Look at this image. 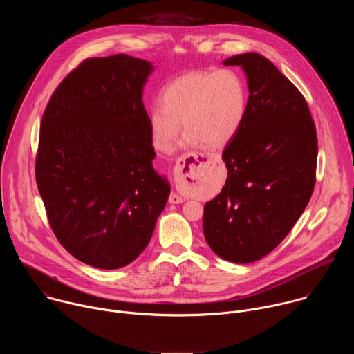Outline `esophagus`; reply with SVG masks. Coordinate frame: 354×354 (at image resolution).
<instances>
[{"label": "esophagus", "instance_id": "obj_1", "mask_svg": "<svg viewBox=\"0 0 354 354\" xmlns=\"http://www.w3.org/2000/svg\"><path fill=\"white\" fill-rule=\"evenodd\" d=\"M217 156L213 154H187L180 158H178L175 165V179L178 182H186L187 178H193V171L197 165H203L207 162L217 161ZM169 203L171 205H179L183 203V197H180L176 193L169 194Z\"/></svg>", "mask_w": 354, "mask_h": 354}]
</instances>
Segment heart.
Here are the masks:
<instances>
[{"instance_id": "heart-1", "label": "heart", "mask_w": 354, "mask_h": 354, "mask_svg": "<svg viewBox=\"0 0 354 354\" xmlns=\"http://www.w3.org/2000/svg\"><path fill=\"white\" fill-rule=\"evenodd\" d=\"M161 105L148 113L154 147L171 153L180 131L187 148L206 144L221 148L243 126L248 112V86L232 70L192 71L171 81L161 93Z\"/></svg>"}]
</instances>
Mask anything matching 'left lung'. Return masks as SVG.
I'll return each mask as SVG.
<instances>
[{
  "mask_svg": "<svg viewBox=\"0 0 354 354\" xmlns=\"http://www.w3.org/2000/svg\"><path fill=\"white\" fill-rule=\"evenodd\" d=\"M243 70L248 112L225 147V186L205 205L203 232L220 258L266 257L306 210L315 185L317 130L304 96L259 53L228 57Z\"/></svg>",
  "mask_w": 354,
  "mask_h": 354,
  "instance_id": "left-lung-1",
  "label": "left lung"
}]
</instances>
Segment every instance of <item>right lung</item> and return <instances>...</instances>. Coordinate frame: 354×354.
Segmentation results:
<instances>
[{
  "label": "right lung",
  "instance_id": "1",
  "mask_svg": "<svg viewBox=\"0 0 354 354\" xmlns=\"http://www.w3.org/2000/svg\"><path fill=\"white\" fill-rule=\"evenodd\" d=\"M151 62L127 55L85 60L50 97L36 182L60 243L78 261L113 270L153 236L171 185L156 151L142 88Z\"/></svg>",
  "mask_w": 354,
  "mask_h": 354
}]
</instances>
